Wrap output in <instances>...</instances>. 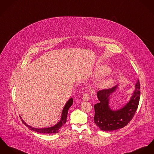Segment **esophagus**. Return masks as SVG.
Wrapping results in <instances>:
<instances>
[{
    "label": "esophagus",
    "instance_id": "esophagus-1",
    "mask_svg": "<svg viewBox=\"0 0 154 154\" xmlns=\"http://www.w3.org/2000/svg\"><path fill=\"white\" fill-rule=\"evenodd\" d=\"M90 99V94L88 93H85L83 95V100L84 101H88Z\"/></svg>",
    "mask_w": 154,
    "mask_h": 154
}]
</instances>
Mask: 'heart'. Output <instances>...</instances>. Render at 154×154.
Returning <instances> with one entry per match:
<instances>
[{"label":"heart","instance_id":"obj_1","mask_svg":"<svg viewBox=\"0 0 154 154\" xmlns=\"http://www.w3.org/2000/svg\"><path fill=\"white\" fill-rule=\"evenodd\" d=\"M111 69L107 66H103L99 71V74L100 76H104L108 75L110 73ZM115 83V80L113 78H109L106 80H103L100 83V85L102 88H108L113 85Z\"/></svg>","mask_w":154,"mask_h":154}]
</instances>
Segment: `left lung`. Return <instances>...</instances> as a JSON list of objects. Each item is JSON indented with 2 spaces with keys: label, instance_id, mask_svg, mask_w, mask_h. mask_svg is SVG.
Returning <instances> with one entry per match:
<instances>
[{
  "label": "left lung",
  "instance_id": "1",
  "mask_svg": "<svg viewBox=\"0 0 154 154\" xmlns=\"http://www.w3.org/2000/svg\"><path fill=\"white\" fill-rule=\"evenodd\" d=\"M118 86L119 85L112 88L100 90L97 93L99 102L94 105V121L102 131H115L126 126L134 116L137 109L140 93L139 80H137L135 90L129 102L119 109H111L110 96L116 91Z\"/></svg>",
  "mask_w": 154,
  "mask_h": 154
}]
</instances>
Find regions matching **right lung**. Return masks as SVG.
<instances>
[{"label": "right lung", "instance_id": "right-lung-1", "mask_svg": "<svg viewBox=\"0 0 154 154\" xmlns=\"http://www.w3.org/2000/svg\"><path fill=\"white\" fill-rule=\"evenodd\" d=\"M73 103V100L72 98H70L69 100L66 103L61 113V116L59 122L54 126L48 128H36L34 127H32L31 126L26 124V122H24V120L22 119V118L20 116V118L22 120V122L27 126L28 128H29L31 130L34 131L35 132H38V133H42V134H56L60 132L61 128L67 122V117L68 114V110L69 108L72 106Z\"/></svg>", "mask_w": 154, "mask_h": 154}]
</instances>
